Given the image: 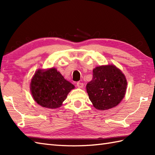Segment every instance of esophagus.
<instances>
[{
    "label": "esophagus",
    "instance_id": "esophagus-1",
    "mask_svg": "<svg viewBox=\"0 0 155 155\" xmlns=\"http://www.w3.org/2000/svg\"><path fill=\"white\" fill-rule=\"evenodd\" d=\"M77 86L78 88H83L84 86V84L83 83H81V82H78V83H77Z\"/></svg>",
    "mask_w": 155,
    "mask_h": 155
}]
</instances>
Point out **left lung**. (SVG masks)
I'll use <instances>...</instances> for the list:
<instances>
[{
	"instance_id": "1",
	"label": "left lung",
	"mask_w": 155,
	"mask_h": 155,
	"mask_svg": "<svg viewBox=\"0 0 155 155\" xmlns=\"http://www.w3.org/2000/svg\"><path fill=\"white\" fill-rule=\"evenodd\" d=\"M93 74L87 91L93 106L103 110L116 107L126 93L127 83L123 72L114 65H107L96 67Z\"/></svg>"
}]
</instances>
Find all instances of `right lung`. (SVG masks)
I'll list each match as a JSON object with an SVG mask.
<instances>
[{
  "label": "right lung",
  "instance_id": "1",
  "mask_svg": "<svg viewBox=\"0 0 155 155\" xmlns=\"http://www.w3.org/2000/svg\"><path fill=\"white\" fill-rule=\"evenodd\" d=\"M74 86L65 80L56 68L46 71L38 70L31 83V91L35 101L41 106L56 108L60 107L67 94Z\"/></svg>",
  "mask_w": 155,
  "mask_h": 155
}]
</instances>
